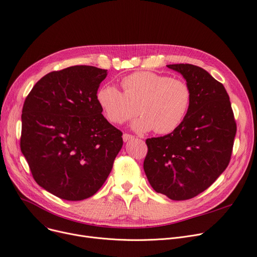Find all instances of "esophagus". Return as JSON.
I'll use <instances>...</instances> for the list:
<instances>
[{
	"mask_svg": "<svg viewBox=\"0 0 257 257\" xmlns=\"http://www.w3.org/2000/svg\"><path fill=\"white\" fill-rule=\"evenodd\" d=\"M134 137L131 136V134H128V133H124L123 134V141L124 142H129L130 140H133Z\"/></svg>",
	"mask_w": 257,
	"mask_h": 257,
	"instance_id": "34e87169",
	"label": "esophagus"
}]
</instances>
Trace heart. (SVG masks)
<instances>
[{
	"mask_svg": "<svg viewBox=\"0 0 257 257\" xmlns=\"http://www.w3.org/2000/svg\"><path fill=\"white\" fill-rule=\"evenodd\" d=\"M123 91L105 84L97 92V102L105 117L112 124H123L142 114L133 129L169 134L182 123L192 103V90L180 79L152 72H138L123 78Z\"/></svg>",
	"mask_w": 257,
	"mask_h": 257,
	"instance_id": "b5f03b06",
	"label": "heart"
}]
</instances>
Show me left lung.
Here are the masks:
<instances>
[{
	"label": "left lung",
	"mask_w": 257,
	"mask_h": 257,
	"mask_svg": "<svg viewBox=\"0 0 257 257\" xmlns=\"http://www.w3.org/2000/svg\"><path fill=\"white\" fill-rule=\"evenodd\" d=\"M192 90L183 123L165 137L148 139L144 170L154 191L181 201L208 188L230 161L236 124L222 83L194 64H169Z\"/></svg>",
	"instance_id": "left-lung-1"
}]
</instances>
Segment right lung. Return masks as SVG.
Here are the masks:
<instances>
[{
    "label": "right lung",
    "instance_id": "1",
    "mask_svg": "<svg viewBox=\"0 0 257 257\" xmlns=\"http://www.w3.org/2000/svg\"><path fill=\"white\" fill-rule=\"evenodd\" d=\"M107 70L75 65L51 72L23 106L21 150L39 186L58 198L91 197L123 146L121 133L97 102Z\"/></svg>",
    "mask_w": 257,
    "mask_h": 257
}]
</instances>
